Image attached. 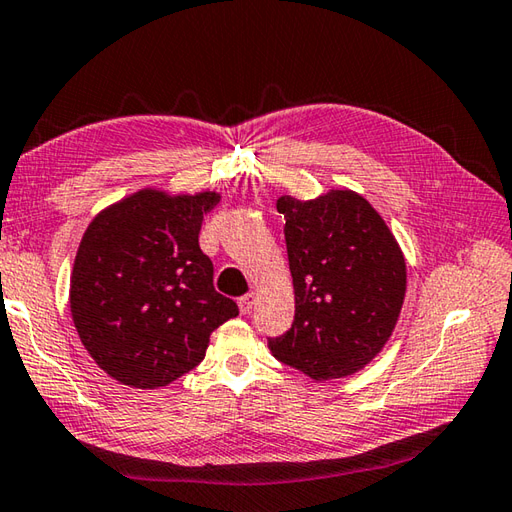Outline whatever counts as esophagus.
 Returning a JSON list of instances; mask_svg holds the SVG:
<instances>
[{"label":"esophagus","instance_id":"1","mask_svg":"<svg viewBox=\"0 0 512 512\" xmlns=\"http://www.w3.org/2000/svg\"><path fill=\"white\" fill-rule=\"evenodd\" d=\"M254 302H256L254 294H245L243 298H238V309H241V314H249L254 307Z\"/></svg>","mask_w":512,"mask_h":512}]
</instances>
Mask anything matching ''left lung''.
Returning <instances> with one entry per match:
<instances>
[{"instance_id": "obj_1", "label": "left lung", "mask_w": 512, "mask_h": 512, "mask_svg": "<svg viewBox=\"0 0 512 512\" xmlns=\"http://www.w3.org/2000/svg\"><path fill=\"white\" fill-rule=\"evenodd\" d=\"M296 316L269 351L314 380L344 378L391 338L406 291L402 249L367 198L331 190L314 201L280 196Z\"/></svg>"}]
</instances>
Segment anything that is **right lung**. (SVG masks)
<instances>
[{"label": "right lung", "mask_w": 512, "mask_h": 512, "mask_svg": "<svg viewBox=\"0 0 512 512\" xmlns=\"http://www.w3.org/2000/svg\"><path fill=\"white\" fill-rule=\"evenodd\" d=\"M216 192L141 190L106 207L81 238L70 311L83 347L110 378L156 389L205 358L210 333L238 316L214 289L198 247Z\"/></svg>", "instance_id": "obj_1"}]
</instances>
